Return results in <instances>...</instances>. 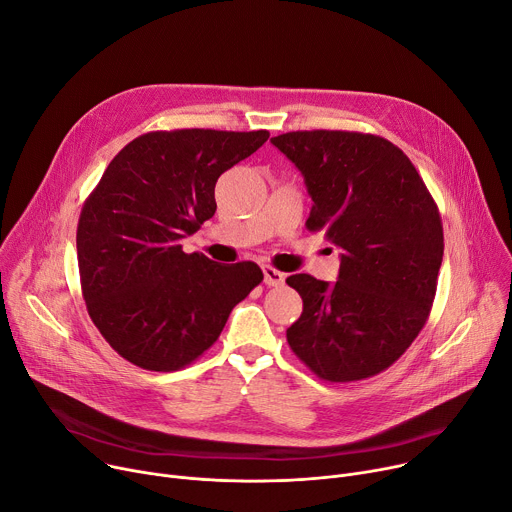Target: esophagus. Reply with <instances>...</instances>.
<instances>
[{"label":"esophagus","mask_w":512,"mask_h":512,"mask_svg":"<svg viewBox=\"0 0 512 512\" xmlns=\"http://www.w3.org/2000/svg\"><path fill=\"white\" fill-rule=\"evenodd\" d=\"M262 272H264V283L268 287H281V285H285V274L281 270L266 264V266H262Z\"/></svg>","instance_id":"obj_1"}]
</instances>
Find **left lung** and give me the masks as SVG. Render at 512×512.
Listing matches in <instances>:
<instances>
[{
	"instance_id": "1",
	"label": "left lung",
	"mask_w": 512,
	"mask_h": 512,
	"mask_svg": "<svg viewBox=\"0 0 512 512\" xmlns=\"http://www.w3.org/2000/svg\"><path fill=\"white\" fill-rule=\"evenodd\" d=\"M270 143L303 174L307 229L342 252L336 283L287 279L303 299L287 342L326 381L373 377L428 320L445 248L439 209L408 155L383 137L293 131Z\"/></svg>"
}]
</instances>
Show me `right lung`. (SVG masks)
Masks as SVG:
<instances>
[{"instance_id":"1","label":"right lung","mask_w":512,"mask_h":512,"mask_svg":"<svg viewBox=\"0 0 512 512\" xmlns=\"http://www.w3.org/2000/svg\"><path fill=\"white\" fill-rule=\"evenodd\" d=\"M268 131L178 129L133 139L108 164L77 223V264L92 322L129 363L178 371L219 338L262 283L254 262L219 264L180 240L215 215V184Z\"/></svg>"}]
</instances>
